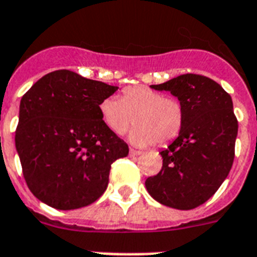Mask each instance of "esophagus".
<instances>
[{
    "label": "esophagus",
    "mask_w": 257,
    "mask_h": 257,
    "mask_svg": "<svg viewBox=\"0 0 257 257\" xmlns=\"http://www.w3.org/2000/svg\"><path fill=\"white\" fill-rule=\"evenodd\" d=\"M142 152H140V150H135V149H131L129 150V155L131 157H139V155H141Z\"/></svg>",
    "instance_id": "34e87169"
}]
</instances>
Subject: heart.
Masks as SVG:
<instances>
[{
	"instance_id": "heart-1",
	"label": "heart",
	"mask_w": 257,
	"mask_h": 257,
	"mask_svg": "<svg viewBox=\"0 0 257 257\" xmlns=\"http://www.w3.org/2000/svg\"><path fill=\"white\" fill-rule=\"evenodd\" d=\"M99 113L103 124L117 136L126 132L135 116L136 126L129 133V141L140 148L172 140L180 132L184 120L178 99L166 98L148 86L124 88L121 99L107 96L99 103Z\"/></svg>"
}]
</instances>
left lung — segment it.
<instances>
[{"label":"left lung","mask_w":257,"mask_h":257,"mask_svg":"<svg viewBox=\"0 0 257 257\" xmlns=\"http://www.w3.org/2000/svg\"><path fill=\"white\" fill-rule=\"evenodd\" d=\"M150 87L176 96L184 120L178 139L159 153L163 166L146 179V189L163 205L195 209L214 195L231 170L238 135L231 96L198 74L179 75Z\"/></svg>","instance_id":"left-lung-1"}]
</instances>
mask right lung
<instances>
[{"label":"right lung","mask_w":257,"mask_h":257,"mask_svg":"<svg viewBox=\"0 0 257 257\" xmlns=\"http://www.w3.org/2000/svg\"><path fill=\"white\" fill-rule=\"evenodd\" d=\"M117 88L62 69L22 96L15 148L26 183L40 201L72 210L104 193L111 165L129 153L99 113V103Z\"/></svg>","instance_id":"right-lung-1"}]
</instances>
